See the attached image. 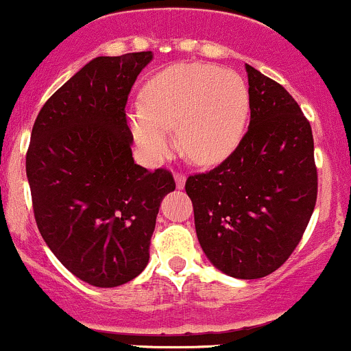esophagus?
<instances>
[{"instance_id":"34e87169","label":"esophagus","mask_w":351,"mask_h":351,"mask_svg":"<svg viewBox=\"0 0 351 351\" xmlns=\"http://www.w3.org/2000/svg\"><path fill=\"white\" fill-rule=\"evenodd\" d=\"M174 179H176V186L179 187V189H182V187L186 186V176L184 174H179V172H177V174L174 176Z\"/></svg>"}]
</instances>
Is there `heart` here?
<instances>
[{"label": "heart", "instance_id": "obj_1", "mask_svg": "<svg viewBox=\"0 0 351 351\" xmlns=\"http://www.w3.org/2000/svg\"><path fill=\"white\" fill-rule=\"evenodd\" d=\"M249 88L239 73L201 62H179L152 76L141 104L128 109V124L141 154L162 162L177 130L184 155L194 164H220L242 141L249 117Z\"/></svg>", "mask_w": 351, "mask_h": 351}]
</instances>
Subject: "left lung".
I'll return each instance as SVG.
<instances>
[{
	"label": "left lung",
	"instance_id": "left-lung-1",
	"mask_svg": "<svg viewBox=\"0 0 351 351\" xmlns=\"http://www.w3.org/2000/svg\"><path fill=\"white\" fill-rule=\"evenodd\" d=\"M251 121L230 157L189 176L201 249L215 268L241 280L278 269L300 242L317 199L314 138L295 99L245 64Z\"/></svg>",
	"mask_w": 351,
	"mask_h": 351
}]
</instances>
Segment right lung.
<instances>
[{
    "label": "right lung",
    "mask_w": 351,
    "mask_h": 351,
    "mask_svg": "<svg viewBox=\"0 0 351 351\" xmlns=\"http://www.w3.org/2000/svg\"><path fill=\"white\" fill-rule=\"evenodd\" d=\"M152 51L99 56L44 104L27 150L40 235L68 271L112 289L150 259L158 208L176 189L165 169L133 160L126 102Z\"/></svg>",
    "instance_id": "1"
}]
</instances>
